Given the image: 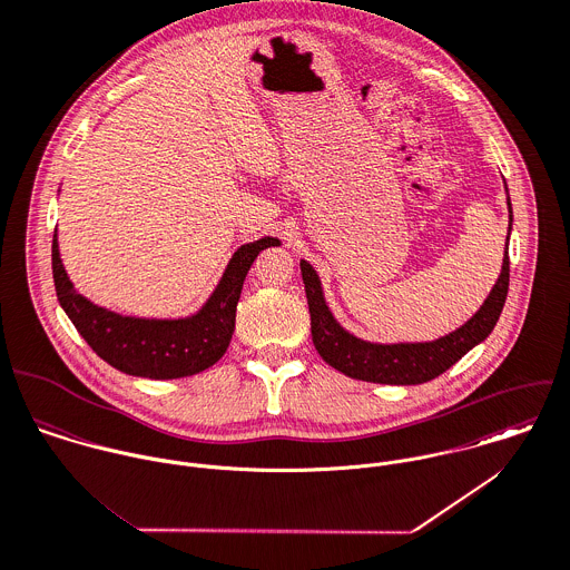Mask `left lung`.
<instances>
[{"mask_svg":"<svg viewBox=\"0 0 570 570\" xmlns=\"http://www.w3.org/2000/svg\"><path fill=\"white\" fill-rule=\"evenodd\" d=\"M509 218L513 223L511 198ZM509 223V234H511ZM509 240V238H507ZM301 274L305 283L312 341L321 358L345 376L379 384H422L438 379L453 367L466 352L480 345L493 332L509 292V254L504 252L500 276L489 292L480 309L455 332L426 343H374L347 332L332 314L323 283L312 263L301 261Z\"/></svg>","mask_w":570,"mask_h":570,"instance_id":"left-lung-1","label":"left lung"}]
</instances>
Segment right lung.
Returning a JSON list of instances; mask_svg holds the SVG:
<instances>
[{"mask_svg":"<svg viewBox=\"0 0 570 570\" xmlns=\"http://www.w3.org/2000/svg\"><path fill=\"white\" fill-rule=\"evenodd\" d=\"M272 245H281V240L263 236L240 245L227 261L212 294L190 316L144 318L112 312L79 294L63 267L55 229V292L81 338L115 370L139 379H186L212 367L229 347L243 281L256 256Z\"/></svg>","mask_w":570,"mask_h":570,"instance_id":"obj_1","label":"right lung"}]
</instances>
